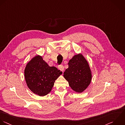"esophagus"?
I'll use <instances>...</instances> for the list:
<instances>
[{
    "label": "esophagus",
    "mask_w": 125,
    "mask_h": 125,
    "mask_svg": "<svg viewBox=\"0 0 125 125\" xmlns=\"http://www.w3.org/2000/svg\"><path fill=\"white\" fill-rule=\"evenodd\" d=\"M59 70H60L61 71H63L64 70V67L63 65H60V66H58V67Z\"/></svg>",
    "instance_id": "esophagus-1"
}]
</instances>
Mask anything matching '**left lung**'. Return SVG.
Segmentation results:
<instances>
[{
    "instance_id": "left-lung-1",
    "label": "left lung",
    "mask_w": 125,
    "mask_h": 125,
    "mask_svg": "<svg viewBox=\"0 0 125 125\" xmlns=\"http://www.w3.org/2000/svg\"><path fill=\"white\" fill-rule=\"evenodd\" d=\"M68 65V68L64 73V78L73 91L78 93H82L92 80V72L88 61L80 53L74 55L70 60Z\"/></svg>"
}]
</instances>
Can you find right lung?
I'll return each mask as SVG.
<instances>
[{"mask_svg": "<svg viewBox=\"0 0 125 125\" xmlns=\"http://www.w3.org/2000/svg\"><path fill=\"white\" fill-rule=\"evenodd\" d=\"M62 73L56 67L49 66L39 55L27 63L24 70L28 87L33 93L40 96L51 92L55 80Z\"/></svg>", "mask_w": 125, "mask_h": 125, "instance_id": "right-lung-1", "label": "right lung"}]
</instances>
